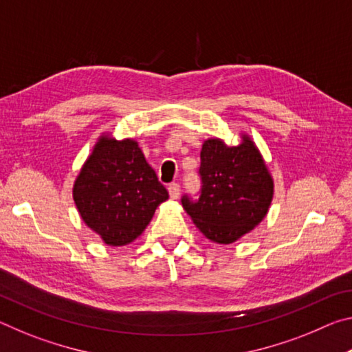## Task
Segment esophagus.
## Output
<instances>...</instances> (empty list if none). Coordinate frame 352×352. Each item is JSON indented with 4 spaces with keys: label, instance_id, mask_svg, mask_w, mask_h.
<instances>
[{
    "label": "esophagus",
    "instance_id": "1",
    "mask_svg": "<svg viewBox=\"0 0 352 352\" xmlns=\"http://www.w3.org/2000/svg\"><path fill=\"white\" fill-rule=\"evenodd\" d=\"M168 190H169L170 199L175 200V199L180 197V184H178V183H170Z\"/></svg>",
    "mask_w": 352,
    "mask_h": 352
}]
</instances>
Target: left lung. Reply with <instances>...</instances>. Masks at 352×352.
Returning <instances> with one entry per match:
<instances>
[{"label":"left lung","mask_w":352,"mask_h":352,"mask_svg":"<svg viewBox=\"0 0 352 352\" xmlns=\"http://www.w3.org/2000/svg\"><path fill=\"white\" fill-rule=\"evenodd\" d=\"M199 200L183 195L182 205L194 225L216 243H233L267 216L273 199V178L248 135L237 146L210 138L200 152Z\"/></svg>","instance_id":"left-lung-1"}]
</instances>
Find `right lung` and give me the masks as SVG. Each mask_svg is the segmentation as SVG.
<instances>
[{
	"label": "right lung",
	"instance_id": "obj_1",
	"mask_svg": "<svg viewBox=\"0 0 352 352\" xmlns=\"http://www.w3.org/2000/svg\"><path fill=\"white\" fill-rule=\"evenodd\" d=\"M73 199L88 228L121 247L141 236L169 194L138 142L102 135L76 178Z\"/></svg>",
	"mask_w": 352,
	"mask_h": 352
}]
</instances>
